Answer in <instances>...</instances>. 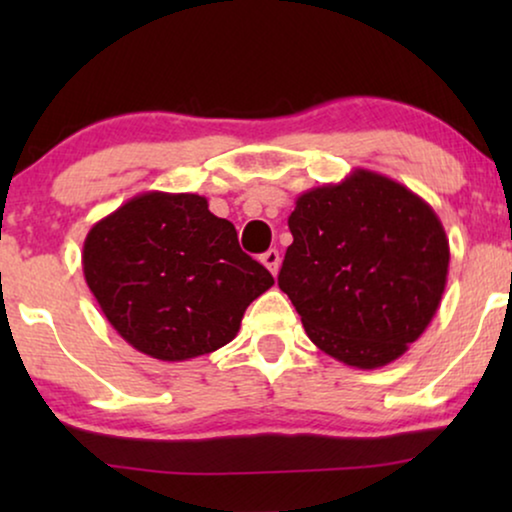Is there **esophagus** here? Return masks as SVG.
I'll return each instance as SVG.
<instances>
[{"label":"esophagus","mask_w":512,"mask_h":512,"mask_svg":"<svg viewBox=\"0 0 512 512\" xmlns=\"http://www.w3.org/2000/svg\"><path fill=\"white\" fill-rule=\"evenodd\" d=\"M261 263L272 272V275H277L279 263H282V256H279L277 249H268L265 254H261Z\"/></svg>","instance_id":"1"}]
</instances>
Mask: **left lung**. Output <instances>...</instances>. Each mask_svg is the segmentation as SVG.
<instances>
[{"instance_id": "left-lung-1", "label": "left lung", "mask_w": 512, "mask_h": 512, "mask_svg": "<svg viewBox=\"0 0 512 512\" xmlns=\"http://www.w3.org/2000/svg\"><path fill=\"white\" fill-rule=\"evenodd\" d=\"M289 230L277 282L307 338L361 370L408 352L431 324L450 268L429 202L384 174L354 170L298 195Z\"/></svg>"}]
</instances>
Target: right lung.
<instances>
[{"instance_id":"right-lung-1","label":"right lung","mask_w":512,"mask_h":512,"mask_svg":"<svg viewBox=\"0 0 512 512\" xmlns=\"http://www.w3.org/2000/svg\"><path fill=\"white\" fill-rule=\"evenodd\" d=\"M83 275L116 333L170 363L228 345L275 284L207 198L163 191L135 195L88 230Z\"/></svg>"}]
</instances>
